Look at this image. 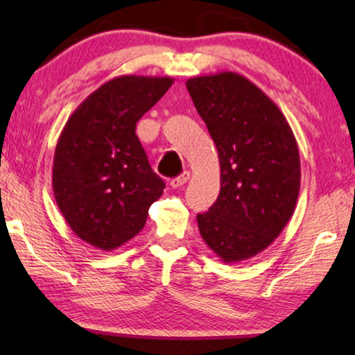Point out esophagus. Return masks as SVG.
<instances>
[{
	"label": "esophagus",
	"instance_id": "1",
	"mask_svg": "<svg viewBox=\"0 0 355 355\" xmlns=\"http://www.w3.org/2000/svg\"><path fill=\"white\" fill-rule=\"evenodd\" d=\"M189 178H190V173H189V171H184L182 174H179V176L173 178L171 181H170V185H171L173 189H178V187H181V185H184L185 182L189 181Z\"/></svg>",
	"mask_w": 355,
	"mask_h": 355
}]
</instances>
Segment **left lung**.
<instances>
[{"mask_svg":"<svg viewBox=\"0 0 355 355\" xmlns=\"http://www.w3.org/2000/svg\"><path fill=\"white\" fill-rule=\"evenodd\" d=\"M185 85L220 159V193L196 216L200 234L225 263L252 258L278 237L297 202L294 133L275 103L239 73L195 77Z\"/></svg>","mask_w":355,"mask_h":355,"instance_id":"1","label":"left lung"}]
</instances>
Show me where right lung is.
Instances as JSON below:
<instances>
[{"mask_svg": "<svg viewBox=\"0 0 355 355\" xmlns=\"http://www.w3.org/2000/svg\"><path fill=\"white\" fill-rule=\"evenodd\" d=\"M171 85L170 77L113 78L64 125L53 160L55 198L72 231L92 247L108 252L135 237L164 193L135 129Z\"/></svg>", "mask_w": 355, "mask_h": 355, "instance_id": "1", "label": "right lung"}]
</instances>
